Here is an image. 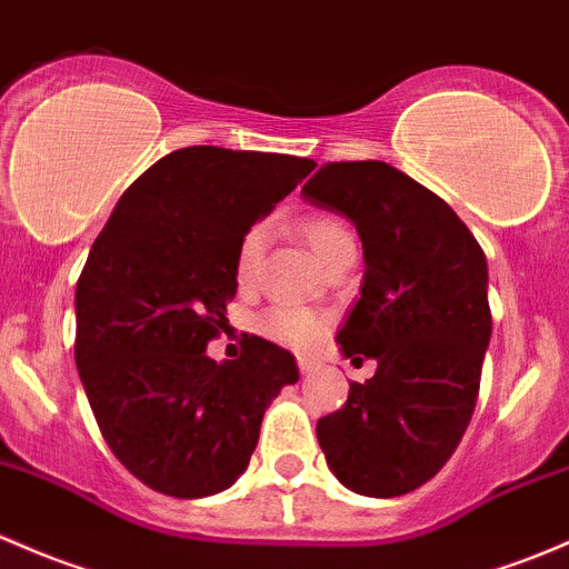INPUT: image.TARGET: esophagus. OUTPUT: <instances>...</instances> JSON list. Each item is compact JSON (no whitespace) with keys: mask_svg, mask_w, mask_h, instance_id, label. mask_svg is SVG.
<instances>
[{"mask_svg":"<svg viewBox=\"0 0 569 569\" xmlns=\"http://www.w3.org/2000/svg\"><path fill=\"white\" fill-rule=\"evenodd\" d=\"M297 368H300V373H302V376H308L310 370L316 368V362L310 360V357H297Z\"/></svg>","mask_w":569,"mask_h":569,"instance_id":"esophagus-1","label":"esophagus"}]
</instances>
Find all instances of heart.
I'll return each mask as SVG.
<instances>
[{"label": "heart", "mask_w": 569, "mask_h": 569, "mask_svg": "<svg viewBox=\"0 0 569 569\" xmlns=\"http://www.w3.org/2000/svg\"><path fill=\"white\" fill-rule=\"evenodd\" d=\"M302 234L308 239V244L313 248V253L321 261H330L343 244L355 242L351 231L346 229V223L335 214L327 212H313L302 220ZM269 226L264 220L248 226L244 234L239 237L237 253H234V280L242 291L253 289L256 280L261 272V259H264ZM259 330L267 338L278 340V343L295 346V349H310L313 343H319V338L325 335V319L313 310L305 308H274L259 319Z\"/></svg>", "instance_id": "obj_1"}]
</instances>
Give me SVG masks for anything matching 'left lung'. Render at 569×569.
<instances>
[{
	"label": "left lung",
	"instance_id": "obj_1",
	"mask_svg": "<svg viewBox=\"0 0 569 569\" xmlns=\"http://www.w3.org/2000/svg\"><path fill=\"white\" fill-rule=\"evenodd\" d=\"M302 193L357 226L365 283L338 343L379 365L316 436L346 488L403 496L450 460L475 415L490 340L486 253L445 199L381 160L325 163Z\"/></svg>",
	"mask_w": 569,
	"mask_h": 569
}]
</instances>
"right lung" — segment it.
Listing matches in <instances>:
<instances>
[{
	"mask_svg": "<svg viewBox=\"0 0 569 569\" xmlns=\"http://www.w3.org/2000/svg\"><path fill=\"white\" fill-rule=\"evenodd\" d=\"M313 160L223 147L169 152L122 193L76 286V368L106 445L143 486L220 493L248 469L295 355L244 335L237 360L207 343L229 325L239 237Z\"/></svg>",
	"mask_w": 569,
	"mask_h": 569,
	"instance_id": "1",
	"label": "right lung"
}]
</instances>
